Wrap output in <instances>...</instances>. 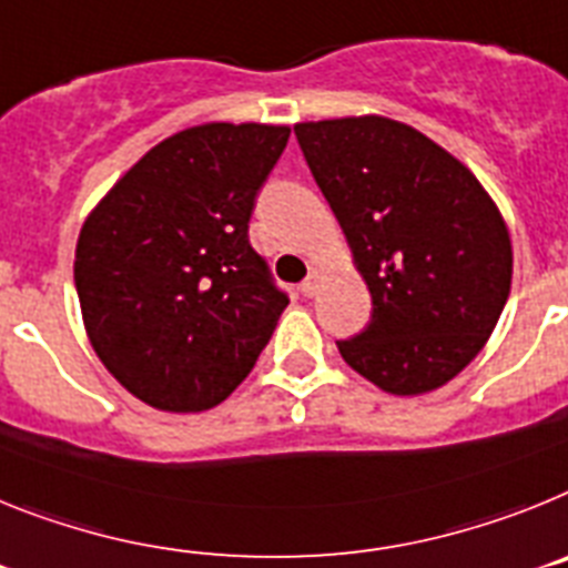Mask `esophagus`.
<instances>
[{
    "instance_id": "esophagus-1",
    "label": "esophagus",
    "mask_w": 568,
    "mask_h": 568,
    "mask_svg": "<svg viewBox=\"0 0 568 568\" xmlns=\"http://www.w3.org/2000/svg\"><path fill=\"white\" fill-rule=\"evenodd\" d=\"M300 291H303L305 297H314V294H317V291H320V274H317V271H312V274L303 280Z\"/></svg>"
}]
</instances>
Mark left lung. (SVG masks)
I'll return each instance as SVG.
<instances>
[{"label": "left lung", "instance_id": "left-lung-1", "mask_svg": "<svg viewBox=\"0 0 568 568\" xmlns=\"http://www.w3.org/2000/svg\"><path fill=\"white\" fill-rule=\"evenodd\" d=\"M294 134L372 291L366 328L337 339L343 359L403 397L448 383L509 297L511 243L497 205L463 162L403 122H303Z\"/></svg>", "mask_w": 568, "mask_h": 568}]
</instances>
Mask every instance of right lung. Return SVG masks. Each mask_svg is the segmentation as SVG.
Wrapping results in <instances>:
<instances>
[{"mask_svg":"<svg viewBox=\"0 0 568 568\" xmlns=\"http://www.w3.org/2000/svg\"><path fill=\"white\" fill-rule=\"evenodd\" d=\"M283 125L211 122L168 136L82 225L79 305L93 352L162 412H205L234 392L288 294L248 243Z\"/></svg>","mask_w":568,"mask_h":568,"instance_id":"obj_1","label":"right lung"}]
</instances>
